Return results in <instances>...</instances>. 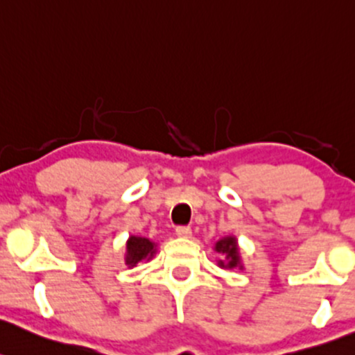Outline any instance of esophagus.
I'll return each mask as SVG.
<instances>
[{"label":"esophagus","instance_id":"34e87169","mask_svg":"<svg viewBox=\"0 0 355 355\" xmlns=\"http://www.w3.org/2000/svg\"><path fill=\"white\" fill-rule=\"evenodd\" d=\"M177 236L190 238V236H192V230H190L189 226H178L177 227Z\"/></svg>","mask_w":355,"mask_h":355}]
</instances>
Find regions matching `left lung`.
I'll return each mask as SVG.
<instances>
[{"label": "left lung", "instance_id": "left-lung-1", "mask_svg": "<svg viewBox=\"0 0 355 355\" xmlns=\"http://www.w3.org/2000/svg\"><path fill=\"white\" fill-rule=\"evenodd\" d=\"M216 252L221 255V260H218V266L221 268H243L240 259V248L234 236H226L219 240L214 245Z\"/></svg>", "mask_w": 355, "mask_h": 355}]
</instances>
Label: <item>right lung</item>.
<instances>
[{"label":"right lung","instance_id":"add662e5","mask_svg":"<svg viewBox=\"0 0 355 355\" xmlns=\"http://www.w3.org/2000/svg\"><path fill=\"white\" fill-rule=\"evenodd\" d=\"M156 253V243L143 236H129L125 243V266L134 267L143 260L153 259Z\"/></svg>","mask_w":355,"mask_h":355}]
</instances>
